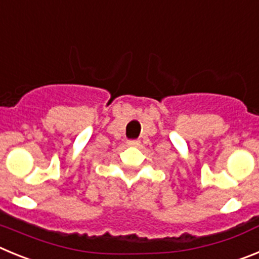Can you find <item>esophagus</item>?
I'll return each mask as SVG.
<instances>
[{
    "label": "esophagus",
    "instance_id": "34e87169",
    "mask_svg": "<svg viewBox=\"0 0 259 259\" xmlns=\"http://www.w3.org/2000/svg\"><path fill=\"white\" fill-rule=\"evenodd\" d=\"M127 146H130V147L139 146V141L138 139H130V141H127Z\"/></svg>",
    "mask_w": 259,
    "mask_h": 259
}]
</instances>
